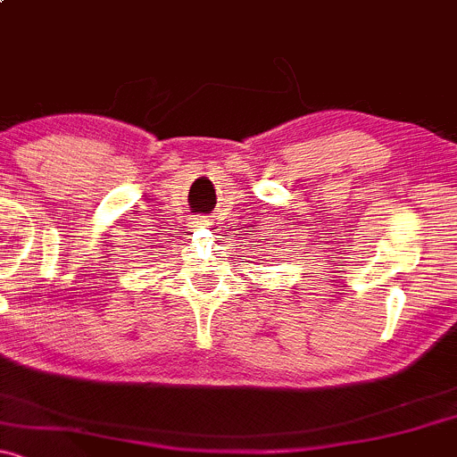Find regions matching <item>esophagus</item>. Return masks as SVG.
<instances>
[{
  "label": "esophagus",
  "mask_w": 457,
  "mask_h": 457,
  "mask_svg": "<svg viewBox=\"0 0 457 457\" xmlns=\"http://www.w3.org/2000/svg\"><path fill=\"white\" fill-rule=\"evenodd\" d=\"M211 225V219L204 217V214H195V219H193V228H208Z\"/></svg>",
  "instance_id": "1"
}]
</instances>
